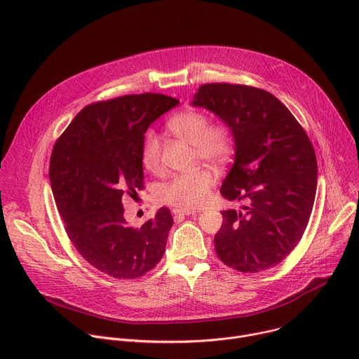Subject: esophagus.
I'll use <instances>...</instances> for the list:
<instances>
[{
  "instance_id": "34e87169",
  "label": "esophagus",
  "mask_w": 359,
  "mask_h": 359,
  "mask_svg": "<svg viewBox=\"0 0 359 359\" xmlns=\"http://www.w3.org/2000/svg\"><path fill=\"white\" fill-rule=\"evenodd\" d=\"M198 212L196 210H182V209H175L173 215L175 216H189V215H197Z\"/></svg>"
}]
</instances>
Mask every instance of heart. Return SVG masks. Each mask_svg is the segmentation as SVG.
I'll return each mask as SVG.
<instances>
[{
    "label": "heart",
    "instance_id": "heart-1",
    "mask_svg": "<svg viewBox=\"0 0 359 359\" xmlns=\"http://www.w3.org/2000/svg\"><path fill=\"white\" fill-rule=\"evenodd\" d=\"M169 130L179 139L193 144L196 156L212 165H223L233 149V135L227 125H209V118L200 111H184L168 122ZM142 163L151 173L162 172V146L159 136L149 130L143 137ZM213 175L198 168L173 176L159 191V197L169 206L190 210L203 206L210 196Z\"/></svg>",
    "mask_w": 359,
    "mask_h": 359
}]
</instances>
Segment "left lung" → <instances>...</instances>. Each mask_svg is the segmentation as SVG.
<instances>
[{"label":"left lung","mask_w":359,"mask_h":359,"mask_svg":"<svg viewBox=\"0 0 359 359\" xmlns=\"http://www.w3.org/2000/svg\"><path fill=\"white\" fill-rule=\"evenodd\" d=\"M191 105L230 128L236 156L220 191L227 200L247 201L240 212L222 213L215 237L219 259L241 273L277 266L301 240L314 206L317 158L309 136L264 89L206 83Z\"/></svg>","instance_id":"obj_1"}]
</instances>
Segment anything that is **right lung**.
I'll return each mask as SVG.
<instances>
[{
	"mask_svg": "<svg viewBox=\"0 0 359 359\" xmlns=\"http://www.w3.org/2000/svg\"><path fill=\"white\" fill-rule=\"evenodd\" d=\"M177 104L149 92L95 102L54 144L49 180L65 231L90 266L114 278L142 277L165 254L170 210L161 208L140 227H130L122 200L143 189L147 128Z\"/></svg>",
	"mask_w": 359,
	"mask_h": 359,
	"instance_id": "add662e5",
	"label": "right lung"
}]
</instances>
